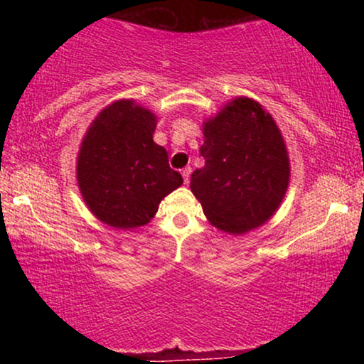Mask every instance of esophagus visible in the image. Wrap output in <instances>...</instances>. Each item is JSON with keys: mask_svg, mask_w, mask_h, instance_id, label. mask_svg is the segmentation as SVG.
I'll return each instance as SVG.
<instances>
[{"mask_svg": "<svg viewBox=\"0 0 364 364\" xmlns=\"http://www.w3.org/2000/svg\"><path fill=\"white\" fill-rule=\"evenodd\" d=\"M181 174H183V181H185V185H188V183H190L191 168H185V169H181Z\"/></svg>", "mask_w": 364, "mask_h": 364, "instance_id": "34e87169", "label": "esophagus"}]
</instances>
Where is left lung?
<instances>
[{
  "mask_svg": "<svg viewBox=\"0 0 364 364\" xmlns=\"http://www.w3.org/2000/svg\"><path fill=\"white\" fill-rule=\"evenodd\" d=\"M191 191L220 231L243 235L269 220L289 185V159L277 124L258 102L240 97L203 127Z\"/></svg>",
  "mask_w": 364,
  "mask_h": 364,
  "instance_id": "obj_1",
  "label": "left lung"
}]
</instances>
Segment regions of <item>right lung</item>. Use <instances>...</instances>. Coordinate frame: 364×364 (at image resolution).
Returning <instances> with one entry per match:
<instances>
[{"mask_svg": "<svg viewBox=\"0 0 364 364\" xmlns=\"http://www.w3.org/2000/svg\"><path fill=\"white\" fill-rule=\"evenodd\" d=\"M156 116L118 101L95 118L82 141L77 178L83 200L118 229L147 224L166 195L183 183L168 152L152 140Z\"/></svg>", "mask_w": 364, "mask_h": 364, "instance_id": "add662e5", "label": "right lung"}]
</instances>
